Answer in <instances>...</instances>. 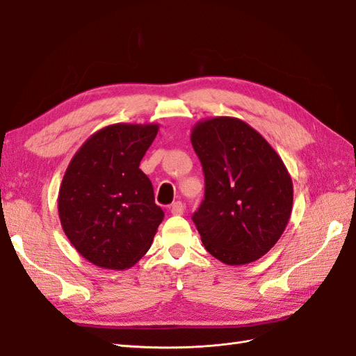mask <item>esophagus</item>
<instances>
[{
  "mask_svg": "<svg viewBox=\"0 0 356 356\" xmlns=\"http://www.w3.org/2000/svg\"><path fill=\"white\" fill-rule=\"evenodd\" d=\"M170 212L174 213V215H182V213H184V204H182L181 202H175V203H172V207H170Z\"/></svg>",
  "mask_w": 356,
  "mask_h": 356,
  "instance_id": "esophagus-1",
  "label": "esophagus"
}]
</instances>
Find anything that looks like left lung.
I'll return each mask as SVG.
<instances>
[{"label":"left lung","instance_id":"8db88e82","mask_svg":"<svg viewBox=\"0 0 356 356\" xmlns=\"http://www.w3.org/2000/svg\"><path fill=\"white\" fill-rule=\"evenodd\" d=\"M204 174V200L193 215L207 251L229 266L257 261L285 232L293 179L273 147L236 117H211L191 129Z\"/></svg>","mask_w":356,"mask_h":356}]
</instances>
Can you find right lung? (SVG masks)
<instances>
[{
	"instance_id": "right-lung-1",
	"label": "right lung",
	"mask_w": 356,
	"mask_h": 356,
	"mask_svg": "<svg viewBox=\"0 0 356 356\" xmlns=\"http://www.w3.org/2000/svg\"><path fill=\"white\" fill-rule=\"evenodd\" d=\"M157 123H115L86 139L60 182L58 212L63 233L86 260L126 270L147 254L165 212L139 163Z\"/></svg>"
}]
</instances>
